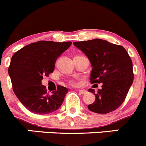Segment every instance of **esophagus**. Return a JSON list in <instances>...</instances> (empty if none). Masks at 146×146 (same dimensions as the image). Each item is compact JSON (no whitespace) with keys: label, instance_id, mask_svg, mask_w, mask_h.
Here are the masks:
<instances>
[{"label":"esophagus","instance_id":"esophagus-1","mask_svg":"<svg viewBox=\"0 0 146 146\" xmlns=\"http://www.w3.org/2000/svg\"><path fill=\"white\" fill-rule=\"evenodd\" d=\"M77 91L79 92V94H86V92H87V91L85 90V89H79V90Z\"/></svg>","mask_w":146,"mask_h":146}]
</instances>
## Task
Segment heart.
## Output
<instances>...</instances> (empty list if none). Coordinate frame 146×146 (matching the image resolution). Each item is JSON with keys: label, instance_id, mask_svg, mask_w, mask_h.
<instances>
[{"label": "heart", "instance_id": "heart-1", "mask_svg": "<svg viewBox=\"0 0 146 146\" xmlns=\"http://www.w3.org/2000/svg\"><path fill=\"white\" fill-rule=\"evenodd\" d=\"M70 84H71L72 85H74H74L77 84V82H76V81L72 80V81H71V82H70Z\"/></svg>", "mask_w": 146, "mask_h": 146}]
</instances>
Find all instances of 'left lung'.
Masks as SVG:
<instances>
[{
    "label": "left lung",
    "instance_id": "1",
    "mask_svg": "<svg viewBox=\"0 0 146 146\" xmlns=\"http://www.w3.org/2000/svg\"><path fill=\"white\" fill-rule=\"evenodd\" d=\"M75 47L89 60L92 70V84L102 83V89L94 94V102L88 109L96 113H110L117 109L125 100L133 82V63L123 47L102 39L74 42Z\"/></svg>",
    "mask_w": 146,
    "mask_h": 146
}]
</instances>
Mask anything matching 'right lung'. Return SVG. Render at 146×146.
Wrapping results in <instances>:
<instances>
[{
	"instance_id": "right-lung-1",
	"label": "right lung",
	"mask_w": 146,
	"mask_h": 146,
	"mask_svg": "<svg viewBox=\"0 0 146 146\" xmlns=\"http://www.w3.org/2000/svg\"><path fill=\"white\" fill-rule=\"evenodd\" d=\"M72 43L38 41L25 46L13 55L8 67L13 90L32 113L48 114L62 104L68 89L57 85V89L50 94L42 85V80L54 71L57 57Z\"/></svg>"
}]
</instances>
